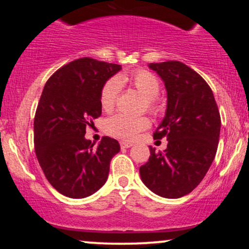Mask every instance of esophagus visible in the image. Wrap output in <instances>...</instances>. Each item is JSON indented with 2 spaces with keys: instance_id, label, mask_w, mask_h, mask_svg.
I'll return each mask as SVG.
<instances>
[{
  "instance_id": "esophagus-1",
  "label": "esophagus",
  "mask_w": 249,
  "mask_h": 249,
  "mask_svg": "<svg viewBox=\"0 0 249 249\" xmlns=\"http://www.w3.org/2000/svg\"><path fill=\"white\" fill-rule=\"evenodd\" d=\"M121 146L123 148H128L132 146V142H121Z\"/></svg>"
}]
</instances>
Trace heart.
<instances>
[{
	"label": "heart",
	"mask_w": 249,
	"mask_h": 249,
	"mask_svg": "<svg viewBox=\"0 0 249 249\" xmlns=\"http://www.w3.org/2000/svg\"><path fill=\"white\" fill-rule=\"evenodd\" d=\"M128 82L132 87L146 98L147 107L151 112L157 115L161 111V105L157 101L160 92V82L147 70H137L130 76L112 77L105 83L101 91V104L104 110H111L115 107L117 98L122 89V83ZM150 126V121L146 117H133L124 113H118L105 122V130L111 136L121 139L136 138L141 131Z\"/></svg>",
	"instance_id": "b5f03b06"
}]
</instances>
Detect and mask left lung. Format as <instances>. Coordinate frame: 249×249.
Segmentation results:
<instances>
[{"instance_id": "obj_1", "label": "left lung", "mask_w": 249, "mask_h": 249, "mask_svg": "<svg viewBox=\"0 0 249 249\" xmlns=\"http://www.w3.org/2000/svg\"><path fill=\"white\" fill-rule=\"evenodd\" d=\"M167 91V107L154 139L166 137L167 148L150 146L148 161L139 168L146 187L162 198L186 196L200 184L214 160L221 119L206 81L184 63H150Z\"/></svg>"}]
</instances>
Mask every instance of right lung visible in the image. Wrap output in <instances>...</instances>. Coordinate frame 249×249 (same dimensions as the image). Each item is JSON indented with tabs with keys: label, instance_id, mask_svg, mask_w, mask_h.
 <instances>
[{
	"label": "right lung",
	"instance_id": "obj_1",
	"mask_svg": "<svg viewBox=\"0 0 249 249\" xmlns=\"http://www.w3.org/2000/svg\"><path fill=\"white\" fill-rule=\"evenodd\" d=\"M121 69L84 57L64 65L45 83L34 119V144L45 178L63 196L85 198L107 181L119 142L103 137L95 147L84 136L102 115L103 87Z\"/></svg>",
	"mask_w": 249,
	"mask_h": 249
}]
</instances>
